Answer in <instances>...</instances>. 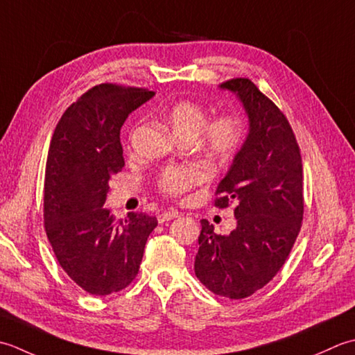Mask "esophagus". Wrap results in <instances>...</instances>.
Here are the masks:
<instances>
[{
    "label": "esophagus",
    "instance_id": "obj_1",
    "mask_svg": "<svg viewBox=\"0 0 355 355\" xmlns=\"http://www.w3.org/2000/svg\"><path fill=\"white\" fill-rule=\"evenodd\" d=\"M176 218H179L178 209H168V211H164L157 216V222L164 223V222H168V220L176 219Z\"/></svg>",
    "mask_w": 355,
    "mask_h": 355
}]
</instances>
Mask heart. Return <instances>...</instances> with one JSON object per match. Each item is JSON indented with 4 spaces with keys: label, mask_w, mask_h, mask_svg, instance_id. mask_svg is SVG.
Segmentation results:
<instances>
[{
    "label": "heart",
    "mask_w": 355,
    "mask_h": 355,
    "mask_svg": "<svg viewBox=\"0 0 355 355\" xmlns=\"http://www.w3.org/2000/svg\"><path fill=\"white\" fill-rule=\"evenodd\" d=\"M173 135L178 139L200 142L209 155L220 161L233 157L243 142V125L236 116H222L207 125V112L199 104L191 101H180L173 105L165 114ZM204 180V171L185 165V167H171L165 170L159 178L161 190L173 196H179L191 190Z\"/></svg>",
    "instance_id": "heart-1"
}]
</instances>
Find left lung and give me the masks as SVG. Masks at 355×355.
<instances>
[{"instance_id":"obj_1","label":"left lung","mask_w":355,"mask_h":355,"mask_svg":"<svg viewBox=\"0 0 355 355\" xmlns=\"http://www.w3.org/2000/svg\"><path fill=\"white\" fill-rule=\"evenodd\" d=\"M234 93L248 116V135L218 188L214 205H234L236 228L216 234L200 220L194 272L209 291L245 299L285 263L303 219L302 157L285 114L247 78L219 85Z\"/></svg>"}]
</instances>
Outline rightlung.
Masks as SVG:
<instances>
[{
  "label": "right lung",
  "instance_id": "add662e5",
  "mask_svg": "<svg viewBox=\"0 0 355 355\" xmlns=\"http://www.w3.org/2000/svg\"><path fill=\"white\" fill-rule=\"evenodd\" d=\"M155 96L135 87L101 84L71 104L50 141L44 176V223L58 262L93 295L121 291L139 271L153 216L114 220L103 208L108 180L124 167L121 127Z\"/></svg>",
  "mask_w": 355,
  "mask_h": 355
}]
</instances>
